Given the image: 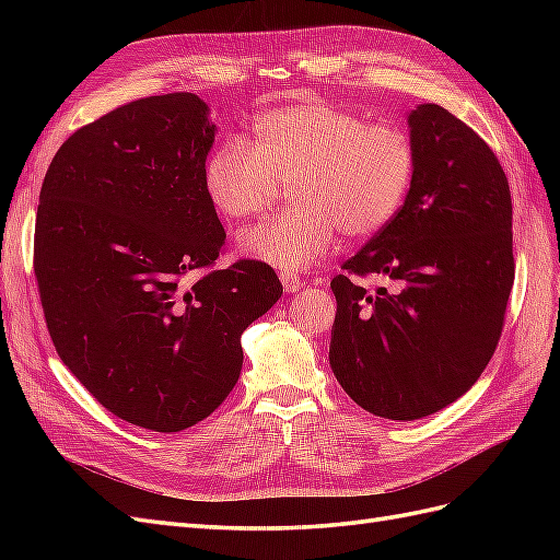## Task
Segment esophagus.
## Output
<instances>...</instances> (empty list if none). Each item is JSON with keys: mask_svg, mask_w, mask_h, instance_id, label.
Returning <instances> with one entry per match:
<instances>
[{"mask_svg": "<svg viewBox=\"0 0 560 560\" xmlns=\"http://www.w3.org/2000/svg\"><path fill=\"white\" fill-rule=\"evenodd\" d=\"M280 282L284 287V292H292V294L303 287V280L296 273H290V270H287V273H280Z\"/></svg>", "mask_w": 560, "mask_h": 560, "instance_id": "1", "label": "esophagus"}]
</instances>
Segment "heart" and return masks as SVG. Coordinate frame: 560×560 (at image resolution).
Returning a JSON list of instances; mask_svg holds the SVG:
<instances>
[{
	"instance_id": "obj_1",
	"label": "heart",
	"mask_w": 560,
	"mask_h": 560,
	"mask_svg": "<svg viewBox=\"0 0 560 560\" xmlns=\"http://www.w3.org/2000/svg\"><path fill=\"white\" fill-rule=\"evenodd\" d=\"M249 142L224 140L202 161L210 206L229 219L266 212L294 182L296 206L241 235V249L280 270H306L338 245L369 238L404 208L418 149L397 124H369L334 103L268 107L252 118Z\"/></svg>"
}]
</instances>
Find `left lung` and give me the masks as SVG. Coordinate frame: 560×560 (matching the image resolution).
Masks as SVG:
<instances>
[{"label": "left lung", "instance_id": "8db88e82", "mask_svg": "<svg viewBox=\"0 0 560 560\" xmlns=\"http://www.w3.org/2000/svg\"><path fill=\"white\" fill-rule=\"evenodd\" d=\"M409 126V198L331 280L334 376L389 420L442 411L477 383L514 284L512 194L493 149L439 105L413 109ZM369 275L384 284L366 288Z\"/></svg>", "mask_w": 560, "mask_h": 560}]
</instances>
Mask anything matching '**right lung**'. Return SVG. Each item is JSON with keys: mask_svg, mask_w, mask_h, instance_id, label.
Returning <instances> with one entry per match:
<instances>
[{"mask_svg": "<svg viewBox=\"0 0 560 560\" xmlns=\"http://www.w3.org/2000/svg\"><path fill=\"white\" fill-rule=\"evenodd\" d=\"M212 142L198 95L132 100L62 142L39 194L50 341L107 411L154 432L191 428L229 397L243 331L282 296L264 261L212 268L226 241L200 184Z\"/></svg>", "mask_w": 560, "mask_h": 560, "instance_id": "obj_1", "label": "right lung"}]
</instances>
